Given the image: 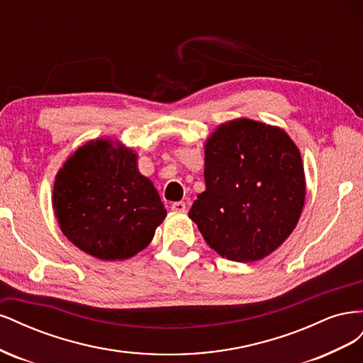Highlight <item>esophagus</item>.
Masks as SVG:
<instances>
[{
	"label": "esophagus",
	"instance_id": "1",
	"mask_svg": "<svg viewBox=\"0 0 363 363\" xmlns=\"http://www.w3.org/2000/svg\"><path fill=\"white\" fill-rule=\"evenodd\" d=\"M171 208H172L174 212L183 213V212H186V203H184V201H175V203H172Z\"/></svg>",
	"mask_w": 363,
	"mask_h": 363
}]
</instances>
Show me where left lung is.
Returning a JSON list of instances; mask_svg holds the SVG:
<instances>
[{
	"label": "left lung",
	"mask_w": 363,
	"mask_h": 363,
	"mask_svg": "<svg viewBox=\"0 0 363 363\" xmlns=\"http://www.w3.org/2000/svg\"><path fill=\"white\" fill-rule=\"evenodd\" d=\"M204 155L206 191L189 218L219 256H268L292 233L304 206L298 148L283 130L242 118L219 125Z\"/></svg>",
	"instance_id": "8db88e82"
}]
</instances>
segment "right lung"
<instances>
[{
    "mask_svg": "<svg viewBox=\"0 0 363 363\" xmlns=\"http://www.w3.org/2000/svg\"><path fill=\"white\" fill-rule=\"evenodd\" d=\"M136 155L92 140L74 152L54 182L52 207L71 242L101 260L133 257L167 216L152 183L138 171Z\"/></svg>",
    "mask_w": 363,
    "mask_h": 363,
    "instance_id": "obj_1",
    "label": "right lung"
}]
</instances>
